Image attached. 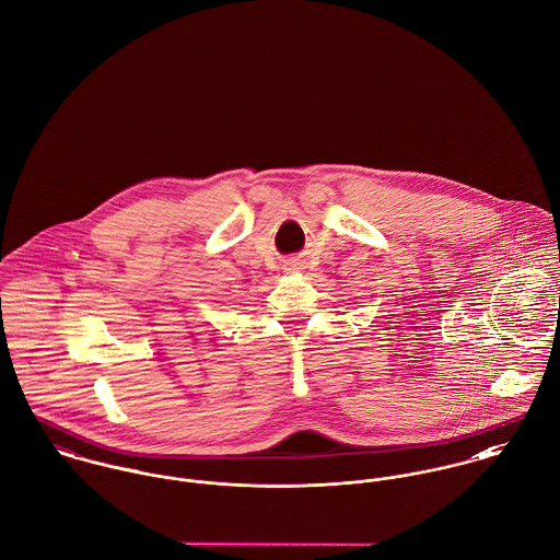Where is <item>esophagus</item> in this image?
I'll use <instances>...</instances> for the list:
<instances>
[{
    "mask_svg": "<svg viewBox=\"0 0 560 560\" xmlns=\"http://www.w3.org/2000/svg\"><path fill=\"white\" fill-rule=\"evenodd\" d=\"M284 269H287V271H298V269H304V267H302V260H300V258H291V260H287Z\"/></svg>",
    "mask_w": 560,
    "mask_h": 560,
    "instance_id": "1",
    "label": "esophagus"
}]
</instances>
